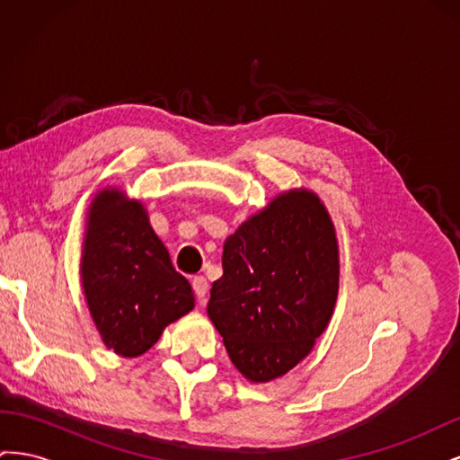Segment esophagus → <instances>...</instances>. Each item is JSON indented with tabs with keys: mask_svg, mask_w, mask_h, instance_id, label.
Returning <instances> with one entry per match:
<instances>
[{
	"mask_svg": "<svg viewBox=\"0 0 460 460\" xmlns=\"http://www.w3.org/2000/svg\"><path fill=\"white\" fill-rule=\"evenodd\" d=\"M191 286H193V291H196L198 299L203 303L205 297H207V294H208V282L205 280L203 276H196V278H193V280H191Z\"/></svg>",
	"mask_w": 460,
	"mask_h": 460,
	"instance_id": "obj_1",
	"label": "esophagus"
}]
</instances>
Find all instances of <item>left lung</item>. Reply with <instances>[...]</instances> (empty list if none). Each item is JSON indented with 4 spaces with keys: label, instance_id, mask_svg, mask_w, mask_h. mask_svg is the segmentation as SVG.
Wrapping results in <instances>:
<instances>
[{
    "label": "left lung",
    "instance_id": "8db88e82",
    "mask_svg": "<svg viewBox=\"0 0 460 460\" xmlns=\"http://www.w3.org/2000/svg\"><path fill=\"white\" fill-rule=\"evenodd\" d=\"M207 314L249 382L280 378L328 328L340 289V245L326 205L294 188L225 242Z\"/></svg>",
    "mask_w": 460,
    "mask_h": 460
}]
</instances>
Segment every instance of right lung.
<instances>
[{
  "instance_id": "obj_1",
  "label": "right lung",
  "mask_w": 460,
  "mask_h": 460,
  "mask_svg": "<svg viewBox=\"0 0 460 460\" xmlns=\"http://www.w3.org/2000/svg\"><path fill=\"white\" fill-rule=\"evenodd\" d=\"M80 284L105 347L128 358L151 349L166 326L196 307L144 203L113 186L88 207Z\"/></svg>"
}]
</instances>
